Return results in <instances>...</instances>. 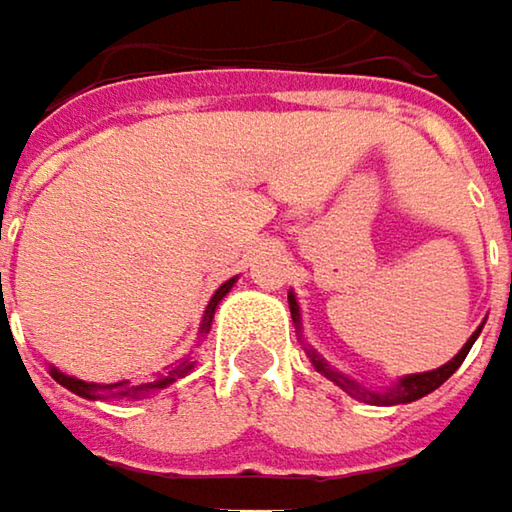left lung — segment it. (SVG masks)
<instances>
[{"instance_id": "8db88e82", "label": "left lung", "mask_w": 512, "mask_h": 512, "mask_svg": "<svg viewBox=\"0 0 512 512\" xmlns=\"http://www.w3.org/2000/svg\"><path fill=\"white\" fill-rule=\"evenodd\" d=\"M287 302H290V314H293V323H296V329H302V320H299V302H296V296H293V290H290V296H287ZM480 329H483V323L471 332V338L462 344V350L457 356L451 358L448 364H442V367H436V370H424V373H409V376H400L397 382H391L388 388H364L361 382L356 379H350L347 373H341V370H335L329 361L323 356H317V350H311V347H305V353L311 358V364L326 376V379H332L338 388H344L350 397H356V400H364V403H373V406H397V403H412V400H421V397H427L430 391H436L448 376H454V370L460 367L465 356H468V350H471V344L477 341V335H480Z\"/></svg>"}]
</instances>
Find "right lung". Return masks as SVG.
I'll use <instances>...</instances> for the list:
<instances>
[{"instance_id": "right-lung-1", "label": "right lung", "mask_w": 512, "mask_h": 512, "mask_svg": "<svg viewBox=\"0 0 512 512\" xmlns=\"http://www.w3.org/2000/svg\"><path fill=\"white\" fill-rule=\"evenodd\" d=\"M237 284V278H228L213 296H210V302H207V308H204V317H201V329H198V338H204L207 332H210V323H213V314H216V308H219V302L231 293V287ZM0 293H2V284H0ZM195 367V361L192 356L180 358V361H174V364H168L162 373H156L154 379H148V382H130V379H121V382H85V379H76V376H67V373H61L58 367H52L50 364V376L58 382V385H64L67 391H73V394H79V397H85V400H115V403H127V400H148V397H154L159 394L162 388H168V385H174L177 379H183L189 370Z\"/></svg>"}]
</instances>
